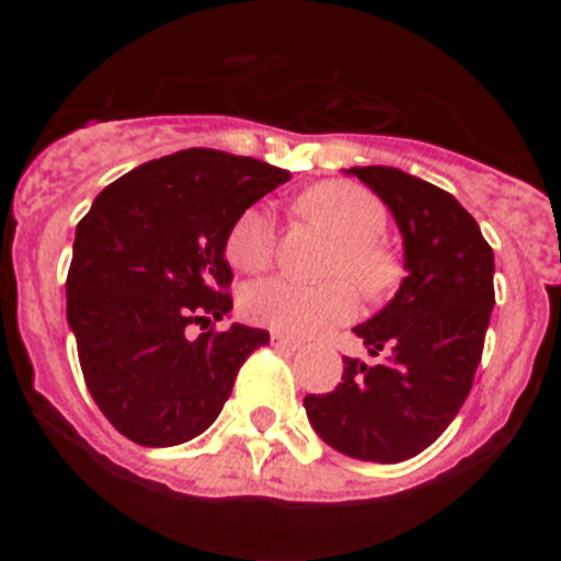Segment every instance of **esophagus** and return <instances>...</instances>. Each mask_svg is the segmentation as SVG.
<instances>
[{"instance_id": "esophagus-1", "label": "esophagus", "mask_w": 561, "mask_h": 561, "mask_svg": "<svg viewBox=\"0 0 561 561\" xmlns=\"http://www.w3.org/2000/svg\"><path fill=\"white\" fill-rule=\"evenodd\" d=\"M272 345H277V348H286V351H297L300 345H304V340H297V336H289V334H280V331H272Z\"/></svg>"}]
</instances>
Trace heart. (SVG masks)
Returning a JSON list of instances; mask_svg holds the SVG:
<instances>
[{
	"label": "heart",
	"mask_w": 561,
	"mask_h": 561,
	"mask_svg": "<svg viewBox=\"0 0 561 561\" xmlns=\"http://www.w3.org/2000/svg\"><path fill=\"white\" fill-rule=\"evenodd\" d=\"M300 210L329 227L340 241L331 261L334 272H348L368 291L393 284L396 261L379 236L388 225L385 205L354 182H320L300 196ZM225 252L236 270L261 272L275 252V225L264 205H252L236 216L225 238ZM241 309L252 323L270 325L280 334L311 336L348 323L359 311V291L348 277L329 284H304L295 277H266L247 286Z\"/></svg>",
	"instance_id": "b5f03b06"
}]
</instances>
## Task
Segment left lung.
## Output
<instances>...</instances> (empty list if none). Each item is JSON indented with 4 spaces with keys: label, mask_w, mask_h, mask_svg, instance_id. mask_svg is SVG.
Returning <instances> with one entry per match:
<instances>
[{
    "label": "left lung",
    "mask_w": 561,
    "mask_h": 561,
    "mask_svg": "<svg viewBox=\"0 0 561 561\" xmlns=\"http://www.w3.org/2000/svg\"><path fill=\"white\" fill-rule=\"evenodd\" d=\"M385 202L401 232L399 291L354 334L370 356H342L331 393L306 396L311 427L336 453L399 463L427 449L472 390L494 309V252L447 191L399 168H348Z\"/></svg>",
    "instance_id": "left-lung-1"
}]
</instances>
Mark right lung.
Returning a JSON list of instances; mask_svg holds the SVG:
<instances>
[{
	"mask_svg": "<svg viewBox=\"0 0 561 561\" xmlns=\"http://www.w3.org/2000/svg\"><path fill=\"white\" fill-rule=\"evenodd\" d=\"M286 180L270 162L187 148L123 173L78 221L67 323L89 393L134 444L176 447L205 433L238 368L270 342L264 329L207 325L232 309L227 230Z\"/></svg>",
	"mask_w": 561,
	"mask_h": 561,
	"instance_id": "right-lung-1",
	"label": "right lung"
}]
</instances>
